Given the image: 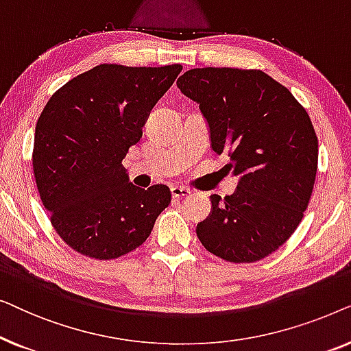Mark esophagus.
I'll return each mask as SVG.
<instances>
[{
	"mask_svg": "<svg viewBox=\"0 0 351 351\" xmlns=\"http://www.w3.org/2000/svg\"><path fill=\"white\" fill-rule=\"evenodd\" d=\"M171 193L174 198H182V196H189L191 191L189 189H185V186H179V185H172L171 186Z\"/></svg>",
	"mask_w": 351,
	"mask_h": 351,
	"instance_id": "esophagus-1",
	"label": "esophagus"
}]
</instances>
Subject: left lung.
Segmentation results:
<instances>
[{
  "mask_svg": "<svg viewBox=\"0 0 351 351\" xmlns=\"http://www.w3.org/2000/svg\"><path fill=\"white\" fill-rule=\"evenodd\" d=\"M177 88L199 105L210 148L228 153L225 167L238 177L233 195H210L196 234L223 261H261L299 227L313 191L318 138L308 113L261 70L193 69Z\"/></svg>",
  "mask_w": 351,
  "mask_h": 351,
  "instance_id": "left-lung-1",
  "label": "left lung"
}]
</instances>
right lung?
I'll return each instance as SVG.
<instances>
[{
    "label": "right lung",
    "instance_id": "obj_1",
    "mask_svg": "<svg viewBox=\"0 0 351 351\" xmlns=\"http://www.w3.org/2000/svg\"><path fill=\"white\" fill-rule=\"evenodd\" d=\"M182 65L102 64L62 86L38 118L33 172L59 237L83 256L108 261L150 237L171 203L166 185L141 189L123 167L152 108Z\"/></svg>",
    "mask_w": 351,
    "mask_h": 351
}]
</instances>
